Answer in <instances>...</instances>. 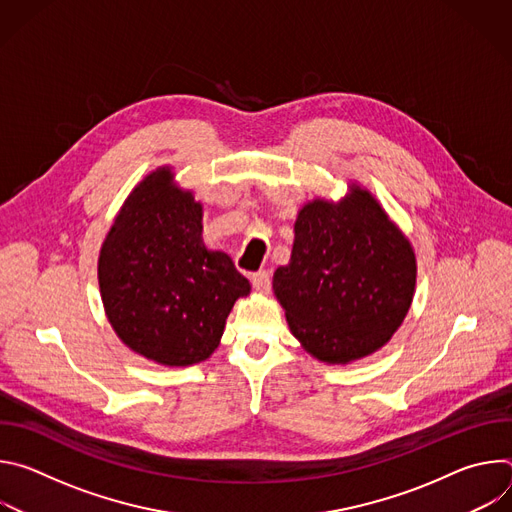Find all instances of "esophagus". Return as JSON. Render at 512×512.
Masks as SVG:
<instances>
[{
    "label": "esophagus",
    "instance_id": "esophagus-1",
    "mask_svg": "<svg viewBox=\"0 0 512 512\" xmlns=\"http://www.w3.org/2000/svg\"><path fill=\"white\" fill-rule=\"evenodd\" d=\"M251 283L257 291H261V294H267L269 287H271V275L267 271H259V273H253L251 275Z\"/></svg>",
    "mask_w": 512,
    "mask_h": 512
}]
</instances>
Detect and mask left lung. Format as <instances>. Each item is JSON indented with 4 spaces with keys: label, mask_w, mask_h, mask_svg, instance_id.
Instances as JSON below:
<instances>
[{
    "label": "left lung",
    "mask_w": 512,
    "mask_h": 512,
    "mask_svg": "<svg viewBox=\"0 0 512 512\" xmlns=\"http://www.w3.org/2000/svg\"><path fill=\"white\" fill-rule=\"evenodd\" d=\"M338 200L306 202L273 294L302 348L326 364H348L383 348L415 294L417 259L405 233L371 190L352 182Z\"/></svg>",
    "instance_id": "1"
}]
</instances>
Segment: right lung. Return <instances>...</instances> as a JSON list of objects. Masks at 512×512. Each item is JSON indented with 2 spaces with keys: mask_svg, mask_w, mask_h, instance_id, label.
Masks as SVG:
<instances>
[{
  "mask_svg": "<svg viewBox=\"0 0 512 512\" xmlns=\"http://www.w3.org/2000/svg\"><path fill=\"white\" fill-rule=\"evenodd\" d=\"M107 320L135 354L162 367L210 358L251 283L202 241V204L156 168L129 192L99 253Z\"/></svg>",
  "mask_w": 512,
  "mask_h": 512,
  "instance_id": "add662e5",
  "label": "right lung"
}]
</instances>
